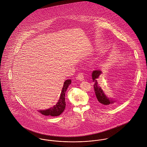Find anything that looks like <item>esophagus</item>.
Returning a JSON list of instances; mask_svg holds the SVG:
<instances>
[{"mask_svg":"<svg viewBox=\"0 0 147 147\" xmlns=\"http://www.w3.org/2000/svg\"><path fill=\"white\" fill-rule=\"evenodd\" d=\"M77 79L79 80L80 81H83L84 80V74L82 72H80L77 77Z\"/></svg>","mask_w":147,"mask_h":147,"instance_id":"esophagus-1","label":"esophagus"}]
</instances>
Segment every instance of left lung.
Masks as SVG:
<instances>
[{
  "label": "left lung",
  "mask_w": 147,
  "mask_h": 147,
  "mask_svg": "<svg viewBox=\"0 0 147 147\" xmlns=\"http://www.w3.org/2000/svg\"><path fill=\"white\" fill-rule=\"evenodd\" d=\"M102 74V72L100 70H94L92 72V79L94 82L93 87L94 89V92L96 96L97 102L99 104L104 107H110L114 103V101L110 100L108 97L106 96L101 88L98 84L97 80L99 78V76Z\"/></svg>",
  "instance_id": "obj_1"
}]
</instances>
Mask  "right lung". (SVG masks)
<instances>
[{
	"instance_id": "add662e5",
	"label": "right lung",
	"mask_w": 147,
	"mask_h": 147,
	"mask_svg": "<svg viewBox=\"0 0 147 147\" xmlns=\"http://www.w3.org/2000/svg\"><path fill=\"white\" fill-rule=\"evenodd\" d=\"M71 80L70 79H68L64 82L63 84V88L62 90V92L61 94L60 98L56 105H54V106L47 110H40L39 112L46 116L50 115L52 117H56L61 115L64 110V109L65 107V93L69 85L71 84Z\"/></svg>"
}]
</instances>
